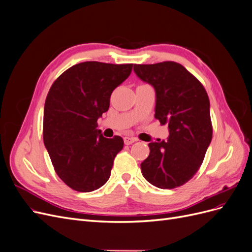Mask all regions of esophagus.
<instances>
[{"mask_svg":"<svg viewBox=\"0 0 252 252\" xmlns=\"http://www.w3.org/2000/svg\"><path fill=\"white\" fill-rule=\"evenodd\" d=\"M136 141L135 138H129V136H125L124 138V143L125 145H130Z\"/></svg>","mask_w":252,"mask_h":252,"instance_id":"1","label":"esophagus"}]
</instances>
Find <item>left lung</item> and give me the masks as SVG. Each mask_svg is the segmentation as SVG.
I'll list each match as a JSON object with an SVG mask.
<instances>
[{"mask_svg": "<svg viewBox=\"0 0 252 252\" xmlns=\"http://www.w3.org/2000/svg\"><path fill=\"white\" fill-rule=\"evenodd\" d=\"M138 77L156 89L155 117L168 125L167 141L152 142L141 164L143 177L161 189L184 185L200 169L212 139L207 93L193 74L172 61L138 65Z\"/></svg>", "mask_w": 252, "mask_h": 252, "instance_id": "left-lung-1", "label": "left lung"}]
</instances>
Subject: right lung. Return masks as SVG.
Returning <instances> with one entry per match:
<instances>
[{"mask_svg": "<svg viewBox=\"0 0 252 252\" xmlns=\"http://www.w3.org/2000/svg\"><path fill=\"white\" fill-rule=\"evenodd\" d=\"M132 66L83 62L68 68L49 89L44 144L59 178L75 191L102 187L123 149L121 136L106 139L96 127L97 119L109 108L112 91L129 77Z\"/></svg>", "mask_w": 252, "mask_h": 252, "instance_id": "add662e5", "label": "right lung"}]
</instances>
